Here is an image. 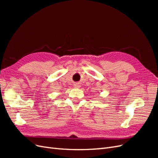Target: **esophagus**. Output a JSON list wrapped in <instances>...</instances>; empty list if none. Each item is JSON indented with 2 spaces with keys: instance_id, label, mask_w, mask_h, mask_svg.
Listing matches in <instances>:
<instances>
[{
  "instance_id": "obj_1",
  "label": "esophagus",
  "mask_w": 158,
  "mask_h": 158,
  "mask_svg": "<svg viewBox=\"0 0 158 158\" xmlns=\"http://www.w3.org/2000/svg\"><path fill=\"white\" fill-rule=\"evenodd\" d=\"M74 86H75V88H79L80 87V84L75 83L74 84Z\"/></svg>"
}]
</instances>
